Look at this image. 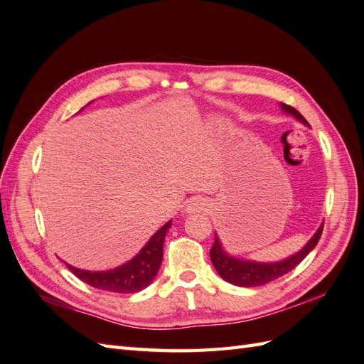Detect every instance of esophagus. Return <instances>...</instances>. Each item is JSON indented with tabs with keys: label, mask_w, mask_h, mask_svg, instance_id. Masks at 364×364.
I'll return each mask as SVG.
<instances>
[{
	"label": "esophagus",
	"mask_w": 364,
	"mask_h": 364,
	"mask_svg": "<svg viewBox=\"0 0 364 364\" xmlns=\"http://www.w3.org/2000/svg\"><path fill=\"white\" fill-rule=\"evenodd\" d=\"M208 209V203L203 199H199V197H194V199H190L186 202L185 206V213L186 214H199V213H205Z\"/></svg>",
	"instance_id": "obj_1"
}]
</instances>
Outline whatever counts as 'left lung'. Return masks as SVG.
Here are the masks:
<instances>
[{"label": "left lung", "mask_w": 364, "mask_h": 364, "mask_svg": "<svg viewBox=\"0 0 364 364\" xmlns=\"http://www.w3.org/2000/svg\"><path fill=\"white\" fill-rule=\"evenodd\" d=\"M279 106L285 114L294 117L297 121H301L302 124L310 127L308 121L297 112L294 107L284 103H281ZM322 230H323V223L318 226L314 235L308 240V243L299 252L293 253V255H290L289 258H284L281 261H274V262H259V261H252V259L229 255V253L225 250L222 241H220V237L215 234L214 245L211 250H209V257H211L213 266L215 267L217 273L226 282L238 285V287H258V285L272 282L274 279L284 277V274L289 273L290 270H293L297 264H299L308 253L316 247L318 240H321Z\"/></svg>", "instance_id": "left-lung-1"}]
</instances>
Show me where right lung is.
<instances>
[{
  "label": "right lung",
  "mask_w": 364,
  "mask_h": 364,
  "mask_svg": "<svg viewBox=\"0 0 364 364\" xmlns=\"http://www.w3.org/2000/svg\"><path fill=\"white\" fill-rule=\"evenodd\" d=\"M90 105V103H87ZM171 226V220H168L162 228H159L151 238L147 241L146 246L142 247L136 255L129 259L127 262L121 264V266L103 270V272H91V270H82L77 269L71 264H67V267L75 274L77 278L83 282L90 284L91 287L112 291V293H136L144 290L146 287L156 278L158 270L162 262V253H164V240L167 235L168 229Z\"/></svg>",
  "instance_id": "1"
}]
</instances>
